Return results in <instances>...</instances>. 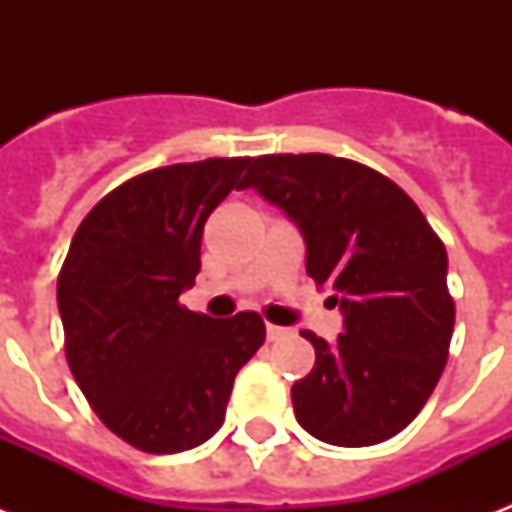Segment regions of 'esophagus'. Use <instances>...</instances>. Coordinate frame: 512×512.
Masks as SVG:
<instances>
[{"instance_id":"esophagus-1","label":"esophagus","mask_w":512,"mask_h":512,"mask_svg":"<svg viewBox=\"0 0 512 512\" xmlns=\"http://www.w3.org/2000/svg\"><path fill=\"white\" fill-rule=\"evenodd\" d=\"M265 332H268V340L271 342L281 340V337H287V329L276 327V324H268V327H265Z\"/></svg>"}]
</instances>
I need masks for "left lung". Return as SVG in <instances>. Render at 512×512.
<instances>
[{
  "mask_svg": "<svg viewBox=\"0 0 512 512\" xmlns=\"http://www.w3.org/2000/svg\"><path fill=\"white\" fill-rule=\"evenodd\" d=\"M241 188L279 204L305 236L308 276L327 284L345 332L316 348L311 374L292 385L295 417L313 438L372 446L420 414L449 358L454 300L446 247L390 177L329 154L252 159Z\"/></svg>",
  "mask_w": 512,
  "mask_h": 512,
  "instance_id": "1",
  "label": "left lung"
}]
</instances>
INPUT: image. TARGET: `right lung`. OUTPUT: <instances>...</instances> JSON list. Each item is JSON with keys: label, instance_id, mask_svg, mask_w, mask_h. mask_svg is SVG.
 I'll use <instances>...</instances> for the list:
<instances>
[{"label": "right lung", "instance_id": "right-lung-1", "mask_svg": "<svg viewBox=\"0 0 512 512\" xmlns=\"http://www.w3.org/2000/svg\"><path fill=\"white\" fill-rule=\"evenodd\" d=\"M249 156L148 170L116 185L76 228L58 276L76 385L111 433L148 454L204 444L233 380L265 340L260 313L215 321L180 305L201 268L212 209Z\"/></svg>", "mask_w": 512, "mask_h": 512}]
</instances>
